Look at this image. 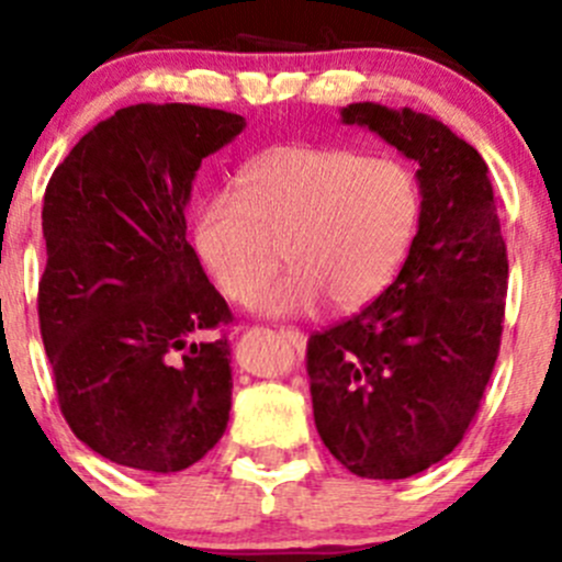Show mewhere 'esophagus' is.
<instances>
[{
  "mask_svg": "<svg viewBox=\"0 0 562 562\" xmlns=\"http://www.w3.org/2000/svg\"><path fill=\"white\" fill-rule=\"evenodd\" d=\"M282 339H288V345H293V350L296 353H304V348H307V337H304L299 328H280Z\"/></svg>",
  "mask_w": 562,
  "mask_h": 562,
  "instance_id": "34e87169",
  "label": "esophagus"
}]
</instances>
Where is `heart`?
<instances>
[{"instance_id": "1", "label": "heart", "mask_w": 562, "mask_h": 562, "mask_svg": "<svg viewBox=\"0 0 562 562\" xmlns=\"http://www.w3.org/2000/svg\"><path fill=\"white\" fill-rule=\"evenodd\" d=\"M422 220V184L394 157L345 146L288 144L241 168L236 195L217 192L192 214V245L223 296L252 304L280 269L260 307L299 315L328 299L364 307L391 285Z\"/></svg>"}]
</instances>
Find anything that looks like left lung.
I'll list each match as a JSON object with an SVG mask.
<instances>
[{
    "instance_id": "8db88e82",
    "label": "left lung",
    "mask_w": 562,
    "mask_h": 562,
    "mask_svg": "<svg viewBox=\"0 0 562 562\" xmlns=\"http://www.w3.org/2000/svg\"><path fill=\"white\" fill-rule=\"evenodd\" d=\"M418 162L422 220L396 280L307 339L315 427L361 479H411L462 443L501 353L508 258L486 162L424 113L342 108Z\"/></svg>"
}]
</instances>
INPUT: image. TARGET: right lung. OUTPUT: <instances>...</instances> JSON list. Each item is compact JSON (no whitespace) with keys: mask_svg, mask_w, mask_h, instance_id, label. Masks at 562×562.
Masks as SVG:
<instances>
[{"mask_svg":"<svg viewBox=\"0 0 562 562\" xmlns=\"http://www.w3.org/2000/svg\"><path fill=\"white\" fill-rule=\"evenodd\" d=\"M245 130L239 113L138 103L94 124L43 195L37 317L56 402L111 462L176 473L217 446L231 413L234 313L187 241L203 157ZM220 330L214 340H195Z\"/></svg>","mask_w":562,"mask_h":562,"instance_id":"1","label":"right lung"}]
</instances>
